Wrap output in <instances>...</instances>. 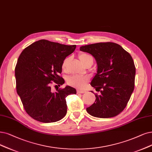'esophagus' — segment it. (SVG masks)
<instances>
[{
  "label": "esophagus",
  "mask_w": 152,
  "mask_h": 152,
  "mask_svg": "<svg viewBox=\"0 0 152 152\" xmlns=\"http://www.w3.org/2000/svg\"><path fill=\"white\" fill-rule=\"evenodd\" d=\"M85 92H86V91H85V90H77V94H83Z\"/></svg>",
  "instance_id": "1"
}]
</instances>
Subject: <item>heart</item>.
Masks as SVG:
<instances>
[{
  "mask_svg": "<svg viewBox=\"0 0 152 152\" xmlns=\"http://www.w3.org/2000/svg\"><path fill=\"white\" fill-rule=\"evenodd\" d=\"M90 57H92L88 55V54L84 53H80L79 55H78V58H79L81 62L84 65H86V64L88 61V58ZM69 61V57L65 58L63 60V62L62 63V69L64 71L66 70V67H67V64ZM88 80H89V78L87 77L80 75H74L69 77L67 78L66 82H67V83L69 85V86L73 87L82 89L85 87V86H86V85L88 82Z\"/></svg>",
  "mask_w": 152,
  "mask_h": 152,
  "instance_id": "obj_1",
  "label": "heart"
}]
</instances>
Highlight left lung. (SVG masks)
<instances>
[{"mask_svg": "<svg viewBox=\"0 0 152 152\" xmlns=\"http://www.w3.org/2000/svg\"><path fill=\"white\" fill-rule=\"evenodd\" d=\"M80 50L96 60L97 73L90 85L100 92L95 94V101L87 112L98 118L117 116L126 107L134 90L136 70L132 56L113 42L84 45Z\"/></svg>", "mask_w": 152, "mask_h": 152, "instance_id": "left-lung-1", "label": "left lung"}]
</instances>
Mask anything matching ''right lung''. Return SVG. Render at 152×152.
<instances>
[{
    "mask_svg": "<svg viewBox=\"0 0 152 152\" xmlns=\"http://www.w3.org/2000/svg\"><path fill=\"white\" fill-rule=\"evenodd\" d=\"M75 48L76 45H66L42 39L30 45L20 53L15 69L17 92L26 112L34 120L51 123L65 116V98L76 94V90L66 86L52 92L51 84L53 82L60 86L64 83L60 76L62 63Z\"/></svg>",
    "mask_w": 152,
    "mask_h": 152,
    "instance_id": "add662e5",
    "label": "right lung"
}]
</instances>
